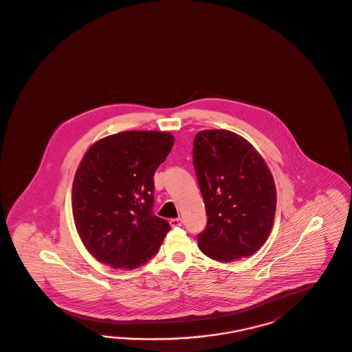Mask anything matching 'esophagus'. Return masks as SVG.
I'll list each match as a JSON object with an SVG mask.
<instances>
[{"instance_id":"1","label":"esophagus","mask_w":352,"mask_h":352,"mask_svg":"<svg viewBox=\"0 0 352 352\" xmlns=\"http://www.w3.org/2000/svg\"><path fill=\"white\" fill-rule=\"evenodd\" d=\"M169 223L171 228H178V226H182L183 221L181 219H170Z\"/></svg>"}]
</instances>
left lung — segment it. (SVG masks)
<instances>
[{"instance_id": "left-lung-1", "label": "left lung", "mask_w": 352, "mask_h": 352, "mask_svg": "<svg viewBox=\"0 0 352 352\" xmlns=\"http://www.w3.org/2000/svg\"><path fill=\"white\" fill-rule=\"evenodd\" d=\"M194 165L208 216L197 235L200 251L221 263L254 255L276 216L277 190L267 162L241 135L203 130L195 136Z\"/></svg>"}]
</instances>
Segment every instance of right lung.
Here are the masks:
<instances>
[{
	"label": "right lung",
	"instance_id": "add662e5",
	"mask_svg": "<svg viewBox=\"0 0 352 352\" xmlns=\"http://www.w3.org/2000/svg\"><path fill=\"white\" fill-rule=\"evenodd\" d=\"M173 144L168 131H123L85 152L72 208L78 235L97 261L133 270L157 254L170 226L152 213L153 174Z\"/></svg>",
	"mask_w": 352,
	"mask_h": 352
}]
</instances>
